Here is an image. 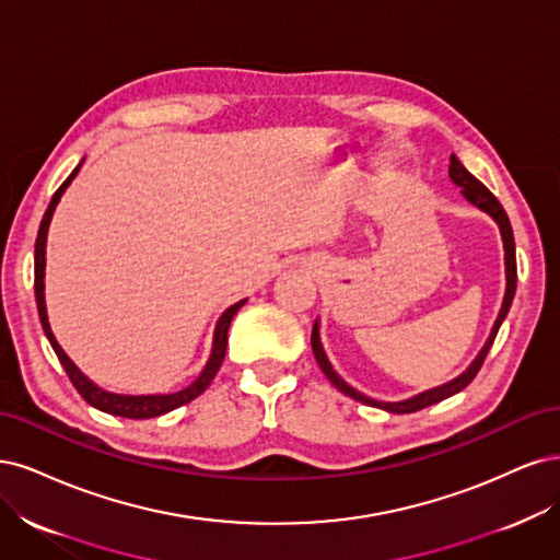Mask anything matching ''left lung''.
Returning <instances> with one entry per match:
<instances>
[{"label":"left lung","mask_w":560,"mask_h":560,"mask_svg":"<svg viewBox=\"0 0 560 560\" xmlns=\"http://www.w3.org/2000/svg\"><path fill=\"white\" fill-rule=\"evenodd\" d=\"M448 176H451V182H454L456 186L463 188V195L467 197V200H470L472 205H477L479 209L489 211V213L493 215V219L498 221L500 232H502V242H504V267H508V293H504L502 310H500V314H498V320H495V326H493V330H491L489 341H486V347L481 349V353L477 355L475 363H472L470 368H467V372H463L458 378H454V382H448V384H444V386H440V388L425 390V393L417 395V398H411V400H405V402H376V400L368 398V395H363V393H358L355 388H351L347 382H341V376L332 370V365L328 363L326 353H323L320 339H318V323H314V330H312V349H314V355H316V360H318V365H320L323 374H326V376L330 378V382H332V386H335L337 390L345 393V395H349V398L358 400V402L370 405V407H378V409H386V411H390V413H411V411H419V409H423V407H430V405H435V402H442V400L451 398V395H456L458 390H463L467 384H470L472 378L477 376V372L481 370L486 355H489V351H491V347H493V339H495V335H498V330H500V326H502L504 316H508L510 306H512V300H514V293H516V248H514V232H512L508 213H504L502 205L495 200V195H493L489 188H486V186L479 182V178H475L470 172H467V170L460 165L456 155H451Z\"/></svg>","instance_id":"obj_1"}]
</instances>
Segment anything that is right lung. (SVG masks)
<instances>
[{"instance_id":"1","label":"right lung","mask_w":560,"mask_h":560,"mask_svg":"<svg viewBox=\"0 0 560 560\" xmlns=\"http://www.w3.org/2000/svg\"><path fill=\"white\" fill-rule=\"evenodd\" d=\"M81 162L77 165V170L67 176V182L56 190V195H52V200H50V205H48V209L44 213V219H42V225H39L37 244H34V295H37V310H39V318H42V328H44V332H46V337L50 341L52 351H56L58 360L62 363V368H65V372L69 376V382L74 384V388L81 393V398L88 405H93L100 411L114 413V417H122V419H155V417H162V413H167V411H172L176 407L188 405L190 400L197 398V395L205 393L209 388V384L213 382V376H215V372H219L223 358H225L228 328H230V323H232V316L242 310L246 300L232 304L230 310L221 316L219 326H215L213 349H211L209 363L202 370V374L197 376L188 388L178 390V393H170V395H118V393H109V390L97 388L93 382H90L88 376H83L79 372V368L71 363V360L67 358V353L60 349L56 337H52V332H50L48 316H46V304H44V267H46V232H48V223H50L52 211H56V205L60 202L65 188L71 184V178H74L77 172L81 170Z\"/></svg>"}]
</instances>
